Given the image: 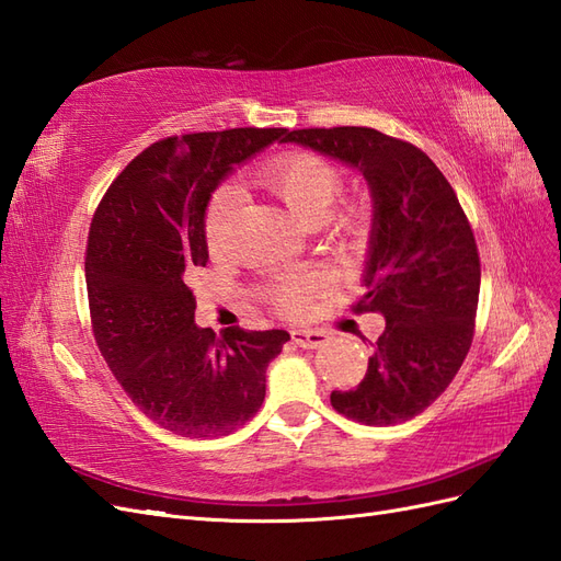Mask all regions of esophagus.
Masks as SVG:
<instances>
[{
    "label": "esophagus",
    "instance_id": "34e87169",
    "mask_svg": "<svg viewBox=\"0 0 561 561\" xmlns=\"http://www.w3.org/2000/svg\"><path fill=\"white\" fill-rule=\"evenodd\" d=\"M291 339L300 348H320L327 341V332H322V329H294Z\"/></svg>",
    "mask_w": 561,
    "mask_h": 561
}]
</instances>
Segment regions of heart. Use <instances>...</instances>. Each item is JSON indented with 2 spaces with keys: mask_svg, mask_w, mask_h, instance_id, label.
I'll return each instance as SVG.
<instances>
[{
  "mask_svg": "<svg viewBox=\"0 0 561 561\" xmlns=\"http://www.w3.org/2000/svg\"><path fill=\"white\" fill-rule=\"evenodd\" d=\"M255 182L275 196L304 227H324L329 239L339 247L355 241L363 234L367 213L360 206H348L339 213H329L343 194V170L314 151H284L272 156L255 172ZM239 194L232 184L215 190L204 213V237L210 251H218L232 227ZM310 282L306 277L286 275L270 282L267 298L284 314H300L310 296Z\"/></svg>",
  "mask_w": 561,
  "mask_h": 561,
  "instance_id": "obj_1",
  "label": "heart"
}]
</instances>
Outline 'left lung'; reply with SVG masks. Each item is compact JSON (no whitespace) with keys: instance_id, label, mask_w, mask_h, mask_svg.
<instances>
[{"instance_id":"left-lung-1","label":"left lung","mask_w":561,"mask_h":561,"mask_svg":"<svg viewBox=\"0 0 561 561\" xmlns=\"http://www.w3.org/2000/svg\"><path fill=\"white\" fill-rule=\"evenodd\" d=\"M282 141L357 168L375 198L365 294L383 334L365 379L334 391L339 414L367 426L408 422L448 389L471 348L481 261L471 225L438 165L410 141L371 127H308Z\"/></svg>"}]
</instances>
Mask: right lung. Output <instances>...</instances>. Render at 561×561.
<instances>
[{"label": "right lung", "instance_id": "right-lung-1", "mask_svg": "<svg viewBox=\"0 0 561 561\" xmlns=\"http://www.w3.org/2000/svg\"><path fill=\"white\" fill-rule=\"evenodd\" d=\"M284 127L165 137L135 156L99 201L84 279L92 332L113 377L151 422L186 438H218L265 400V369L284 329L218 336L194 324L186 279L208 263L204 213L220 180Z\"/></svg>", "mask_w": 561, "mask_h": 561}]
</instances>
